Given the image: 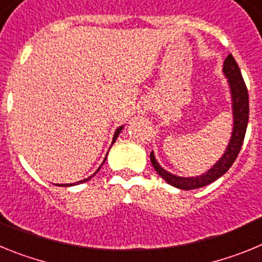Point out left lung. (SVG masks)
<instances>
[{
  "label": "left lung",
  "mask_w": 262,
  "mask_h": 262,
  "mask_svg": "<svg viewBox=\"0 0 262 262\" xmlns=\"http://www.w3.org/2000/svg\"><path fill=\"white\" fill-rule=\"evenodd\" d=\"M223 72L226 77L228 78V84L231 88V94H232V108H233V131L231 136L230 144L227 147L226 152L222 156V159L210 169L209 172L205 173L198 177H178V176L170 174L166 170H164L159 165L156 160H155L154 154L151 152V163L157 174L168 182L172 186L182 189V190H193L198 187L206 186V185L211 184L215 180L224 174V173L231 168L235 163L236 157L239 155L242 149L243 142L245 138V131L248 126V118H249V97L248 89L243 80L242 72H240L239 66L236 60L233 59L232 55H228L224 60Z\"/></svg>",
  "instance_id": "8db88e82"
}]
</instances>
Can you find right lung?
<instances>
[{
  "instance_id": "add662e5",
  "label": "right lung",
  "mask_w": 262,
  "mask_h": 262,
  "mask_svg": "<svg viewBox=\"0 0 262 262\" xmlns=\"http://www.w3.org/2000/svg\"><path fill=\"white\" fill-rule=\"evenodd\" d=\"M122 128H123V127H119V128H118L117 131H115V134H114V138H113V143L115 142V139L118 138V135H119V133H120V131H122ZM105 160H106V159H105ZM105 160H103V163H105ZM103 163H102V164H103ZM99 169H101V166H99V168H98V170H99ZM98 170H97V172H98ZM97 172H96V173H97ZM96 173H94V174H96ZM94 174H93V176H94ZM93 176H90V177L85 178V180H81V181H78L77 184H82V182H86V181H89L90 178L93 177ZM72 185H76V184H66V185H61V186H72Z\"/></svg>"
}]
</instances>
